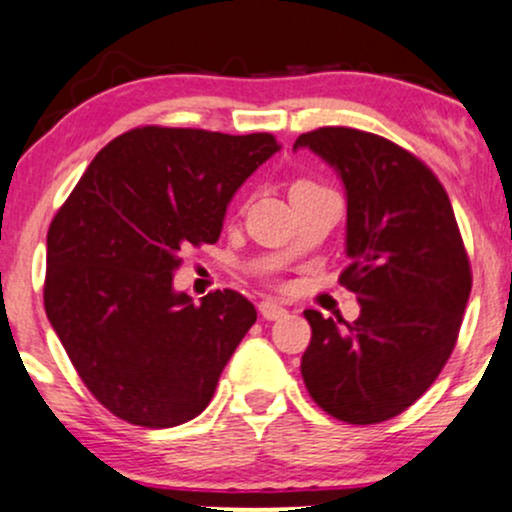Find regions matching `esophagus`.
<instances>
[{"label":"esophagus","instance_id":"obj_1","mask_svg":"<svg viewBox=\"0 0 512 512\" xmlns=\"http://www.w3.org/2000/svg\"><path fill=\"white\" fill-rule=\"evenodd\" d=\"M289 310L281 308V305H276L274 301H262L260 303V315L264 320H281V317H286Z\"/></svg>","mask_w":512,"mask_h":512}]
</instances>
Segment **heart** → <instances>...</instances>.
I'll return each instance as SVG.
<instances>
[{
    "label": "heart",
    "mask_w": 512,
    "mask_h": 512,
    "mask_svg": "<svg viewBox=\"0 0 512 512\" xmlns=\"http://www.w3.org/2000/svg\"><path fill=\"white\" fill-rule=\"evenodd\" d=\"M296 185H305V182H296Z\"/></svg>",
    "instance_id": "heart-1"
}]
</instances>
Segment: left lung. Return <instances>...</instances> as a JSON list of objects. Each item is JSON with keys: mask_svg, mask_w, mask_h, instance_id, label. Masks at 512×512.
<instances>
[{"mask_svg": "<svg viewBox=\"0 0 512 512\" xmlns=\"http://www.w3.org/2000/svg\"><path fill=\"white\" fill-rule=\"evenodd\" d=\"M342 180V284L354 322L305 310L313 339L301 373L310 397L346 424H378L411 407L443 370L460 332L472 274L455 211L424 163L378 134L320 127L293 144Z\"/></svg>", "mask_w": 512, "mask_h": 512, "instance_id": "1", "label": "left lung"}]
</instances>
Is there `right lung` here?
I'll use <instances>...</instances> for the list:
<instances>
[{
	"instance_id": "add662e5",
	"label": "right lung",
	"mask_w": 512,
	"mask_h": 512,
	"mask_svg": "<svg viewBox=\"0 0 512 512\" xmlns=\"http://www.w3.org/2000/svg\"><path fill=\"white\" fill-rule=\"evenodd\" d=\"M279 149L272 134L132 129L52 219L45 313L115 416L170 428L207 409L255 305L228 289L195 303L173 274L187 245L219 240L233 195Z\"/></svg>"
}]
</instances>
